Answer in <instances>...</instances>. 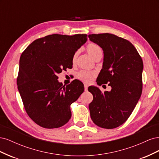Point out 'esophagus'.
I'll return each mask as SVG.
<instances>
[{
  "label": "esophagus",
  "instance_id": "34e87169",
  "mask_svg": "<svg viewBox=\"0 0 159 159\" xmlns=\"http://www.w3.org/2000/svg\"><path fill=\"white\" fill-rule=\"evenodd\" d=\"M88 85L87 84H84V89L85 91H88Z\"/></svg>",
  "mask_w": 159,
  "mask_h": 159
}]
</instances>
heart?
<instances>
[{
    "mask_svg": "<svg viewBox=\"0 0 159 159\" xmlns=\"http://www.w3.org/2000/svg\"><path fill=\"white\" fill-rule=\"evenodd\" d=\"M86 50H87L89 55L92 57L94 60H96L99 57H102L103 55V50L101 46L95 43H89L86 46ZM79 51H76L72 57V63L75 64L78 58ZM95 77V73L88 71H80L77 74V78L80 80L84 81L85 83H90L93 81Z\"/></svg>",
    "mask_w": 159,
    "mask_h": 159,
    "instance_id": "b5f03b06",
    "label": "heart"
}]
</instances>
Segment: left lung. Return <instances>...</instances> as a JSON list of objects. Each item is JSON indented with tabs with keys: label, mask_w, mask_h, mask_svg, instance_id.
Instances as JSON below:
<instances>
[{
	"label": "left lung",
	"mask_w": 159,
	"mask_h": 159,
	"mask_svg": "<svg viewBox=\"0 0 159 159\" xmlns=\"http://www.w3.org/2000/svg\"><path fill=\"white\" fill-rule=\"evenodd\" d=\"M88 37L103 50V68L97 84L108 83L111 87L104 93L93 86L88 88L93 96L89 105L90 116L98 127L116 128L127 121L141 98L143 60L134 46L124 38L109 33Z\"/></svg>",
	"instance_id": "8db88e82"
}]
</instances>
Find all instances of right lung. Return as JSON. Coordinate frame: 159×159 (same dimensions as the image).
<instances>
[{
  "mask_svg": "<svg viewBox=\"0 0 159 159\" xmlns=\"http://www.w3.org/2000/svg\"><path fill=\"white\" fill-rule=\"evenodd\" d=\"M87 36L48 35L34 41L21 54L18 89L28 115L39 126L58 128L70 119V105L84 92V84L75 80L63 85L57 74L72 68V57Z\"/></svg>",
  "mask_w": 159,
  "mask_h": 159,
  "instance_id": "obj_1",
  "label": "right lung"
}]
</instances>
